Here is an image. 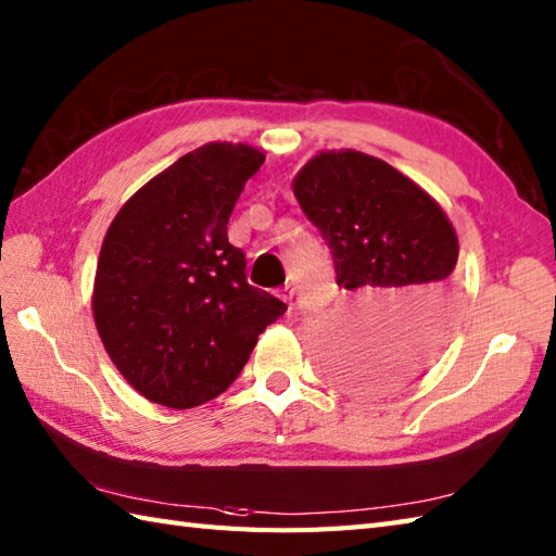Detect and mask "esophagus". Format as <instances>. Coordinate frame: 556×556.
<instances>
[{
    "mask_svg": "<svg viewBox=\"0 0 556 556\" xmlns=\"http://www.w3.org/2000/svg\"><path fill=\"white\" fill-rule=\"evenodd\" d=\"M277 296H279L281 301H287V303H289V301L293 299V287H291V285L281 287V289H279V293H277Z\"/></svg>",
    "mask_w": 556,
    "mask_h": 556,
    "instance_id": "esophagus-1",
    "label": "esophagus"
}]
</instances>
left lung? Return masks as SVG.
Instances as JSON below:
<instances>
[{
	"label": "left lung",
	"mask_w": 556,
	"mask_h": 556,
	"mask_svg": "<svg viewBox=\"0 0 556 556\" xmlns=\"http://www.w3.org/2000/svg\"><path fill=\"white\" fill-rule=\"evenodd\" d=\"M293 195L332 253L337 285L351 291L325 337L323 368L363 392L413 380L454 327L452 222L408 176L356 150L313 157L293 179Z\"/></svg>",
	"instance_id": "1"
}]
</instances>
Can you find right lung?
Masks as SVG:
<instances>
[{"label":"right lung","mask_w":556,"mask_h":556,"mask_svg":"<svg viewBox=\"0 0 556 556\" xmlns=\"http://www.w3.org/2000/svg\"><path fill=\"white\" fill-rule=\"evenodd\" d=\"M265 155L207 143L176 160L119 210L102 241L92 315L136 392L193 408L227 389L265 327L287 313L245 281L227 224Z\"/></svg>","instance_id":"add662e5"}]
</instances>
